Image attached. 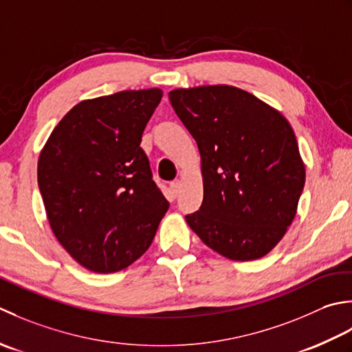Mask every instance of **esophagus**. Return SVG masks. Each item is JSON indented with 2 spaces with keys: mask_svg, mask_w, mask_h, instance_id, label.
I'll list each match as a JSON object with an SVG mask.
<instances>
[{
  "mask_svg": "<svg viewBox=\"0 0 352 352\" xmlns=\"http://www.w3.org/2000/svg\"><path fill=\"white\" fill-rule=\"evenodd\" d=\"M170 190H171V192H173L175 196H177V192H179V190H181V181H173L170 184Z\"/></svg>",
  "mask_w": 352,
  "mask_h": 352,
  "instance_id": "34e87169",
  "label": "esophagus"
}]
</instances>
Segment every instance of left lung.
Segmentation results:
<instances>
[{
  "mask_svg": "<svg viewBox=\"0 0 352 352\" xmlns=\"http://www.w3.org/2000/svg\"><path fill=\"white\" fill-rule=\"evenodd\" d=\"M168 98L202 162L204 202L186 223L229 260L269 254L295 219L305 184L289 121L235 86L179 88Z\"/></svg>",
  "mask_w": 352,
  "mask_h": 352,
  "instance_id": "left-lung-1",
  "label": "left lung"
}]
</instances>
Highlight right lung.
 I'll return each mask as SVG.
<instances>
[{
	"instance_id": "obj_1",
	"label": "right lung",
	"mask_w": 352,
	"mask_h": 352,
	"mask_svg": "<svg viewBox=\"0 0 352 352\" xmlns=\"http://www.w3.org/2000/svg\"><path fill=\"white\" fill-rule=\"evenodd\" d=\"M161 98L162 91L152 88L83 100L42 148L38 184L50 226L91 272L131 266L168 210L140 146Z\"/></svg>"
}]
</instances>
